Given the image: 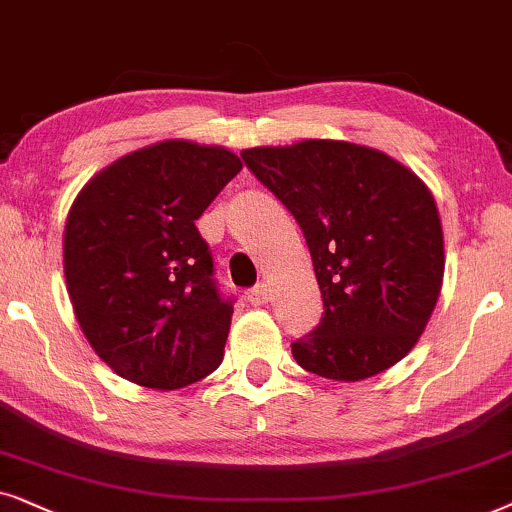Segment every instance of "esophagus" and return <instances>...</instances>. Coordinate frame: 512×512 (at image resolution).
<instances>
[{"label":"esophagus","instance_id":"obj_1","mask_svg":"<svg viewBox=\"0 0 512 512\" xmlns=\"http://www.w3.org/2000/svg\"><path fill=\"white\" fill-rule=\"evenodd\" d=\"M269 297H271V290H269V285H267V283H257L255 288H250V290H248V299H250V304H255V306L267 304V302H269Z\"/></svg>","mask_w":512,"mask_h":512}]
</instances>
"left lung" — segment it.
Segmentation results:
<instances>
[{
  "instance_id": "obj_1",
  "label": "left lung",
  "mask_w": 512,
  "mask_h": 512,
  "mask_svg": "<svg viewBox=\"0 0 512 512\" xmlns=\"http://www.w3.org/2000/svg\"><path fill=\"white\" fill-rule=\"evenodd\" d=\"M309 245L323 318L292 342L306 372L374 377L403 360L431 318L445 274L440 215L412 170L372 147L304 140L241 152Z\"/></svg>"
}]
</instances>
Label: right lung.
<instances>
[{
  "instance_id": "add662e5",
  "label": "right lung",
  "mask_w": 512,
  "mask_h": 512,
  "mask_svg": "<svg viewBox=\"0 0 512 512\" xmlns=\"http://www.w3.org/2000/svg\"><path fill=\"white\" fill-rule=\"evenodd\" d=\"M243 168L224 147L156 142L100 170L65 224V281L93 351L133 384L173 391L222 363L234 297L196 220Z\"/></svg>"
}]
</instances>
